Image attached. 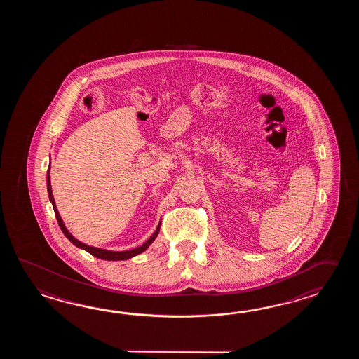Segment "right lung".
<instances>
[{
	"mask_svg": "<svg viewBox=\"0 0 359 359\" xmlns=\"http://www.w3.org/2000/svg\"><path fill=\"white\" fill-rule=\"evenodd\" d=\"M47 192H48V198H50V201H51V204H53V208H54L55 215H56V219H57V223H59V227H60L61 231H62V233L67 236L69 241L72 243L73 245H76V248H79V249H83L87 252H90L92 254L93 257H96V258H99V259L102 260H127L130 259V258H133V257H136L138 254H141V252H145L146 249L150 246V245L153 244L154 240L158 237L159 235V229H161V221L159 222V224H158V227L155 229V232H154L151 237L146 241L145 244L141 245V246H138V248H135V249H130V250H124V252H113V250H107V249H101V248H96V246H90V245L84 244L82 241H79V240H76V237L73 236L70 232H69L68 229L65 227V224H64V222L61 219L60 214H59V210H57V208H56V203H55L54 195H53V189H51V180H50V167H48V170H47Z\"/></svg>",
	"mask_w": 359,
	"mask_h": 359,
	"instance_id": "1",
	"label": "right lung"
}]
</instances>
